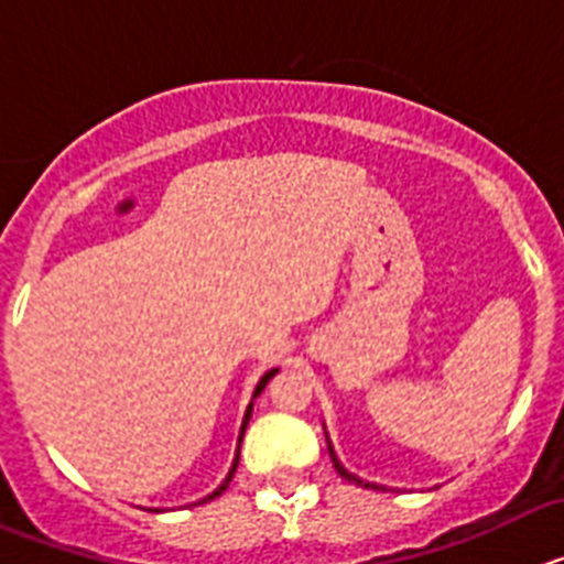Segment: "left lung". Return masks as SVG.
<instances>
[{
  "instance_id": "obj_1",
  "label": "left lung",
  "mask_w": 564,
  "mask_h": 564,
  "mask_svg": "<svg viewBox=\"0 0 564 564\" xmlns=\"http://www.w3.org/2000/svg\"><path fill=\"white\" fill-rule=\"evenodd\" d=\"M327 452H330V460H333V466H336V471L338 475L344 477V480H350V482H358V486H364V488H378L376 482H364L361 477H356V475H350V471H347V468L341 466V463H338V457H336V452H333V446H330V441H327Z\"/></svg>"
}]
</instances>
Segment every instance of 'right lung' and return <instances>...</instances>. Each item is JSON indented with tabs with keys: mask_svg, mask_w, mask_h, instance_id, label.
I'll return each instance as SVG.
<instances>
[{
	"mask_svg": "<svg viewBox=\"0 0 564 564\" xmlns=\"http://www.w3.org/2000/svg\"><path fill=\"white\" fill-rule=\"evenodd\" d=\"M276 376V370H271V372H265V376L259 378V383H257V390H253V398L259 395V392L265 390V383L271 381V378ZM248 417H251V406H248L246 410V417H242V430H239V443H242V435H246V426H248ZM237 463H239V449H237V457H234V466H231V471H228V477H226V482H223L220 488H217V491H214V495H208L206 500H200V502H208V500H214V497H220L223 491H226L228 488V482H231V477H234V471H237Z\"/></svg>",
	"mask_w": 564,
	"mask_h": 564,
	"instance_id": "add662e5",
	"label": "right lung"
}]
</instances>
